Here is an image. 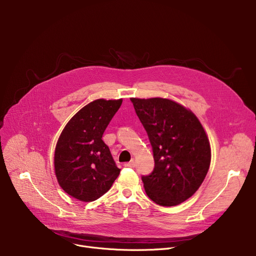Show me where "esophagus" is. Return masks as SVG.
<instances>
[{"mask_svg":"<svg viewBox=\"0 0 256 256\" xmlns=\"http://www.w3.org/2000/svg\"><path fill=\"white\" fill-rule=\"evenodd\" d=\"M124 167H128V168H134V167H135V162H134V160H132L130 162L126 163V164H124Z\"/></svg>","mask_w":256,"mask_h":256,"instance_id":"1","label":"esophagus"}]
</instances>
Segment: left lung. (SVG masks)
<instances>
[{
  "instance_id": "8db88e82",
  "label": "left lung",
  "mask_w": 256,
  "mask_h": 256,
  "mask_svg": "<svg viewBox=\"0 0 256 256\" xmlns=\"http://www.w3.org/2000/svg\"><path fill=\"white\" fill-rule=\"evenodd\" d=\"M152 147L154 168L143 176L154 202L178 206L202 184L210 164V147L197 117L167 98H130Z\"/></svg>"
}]
</instances>
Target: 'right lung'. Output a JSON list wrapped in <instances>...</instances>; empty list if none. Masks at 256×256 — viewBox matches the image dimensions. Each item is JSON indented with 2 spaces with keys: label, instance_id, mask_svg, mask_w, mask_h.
Masks as SVG:
<instances>
[{
  "label": "right lung",
  "instance_id": "1",
  "mask_svg": "<svg viewBox=\"0 0 256 256\" xmlns=\"http://www.w3.org/2000/svg\"><path fill=\"white\" fill-rule=\"evenodd\" d=\"M122 100H96L66 124L55 150V172L62 189L80 201H94L110 190L119 176L102 135Z\"/></svg>",
  "mask_w": 256,
  "mask_h": 256
}]
</instances>
